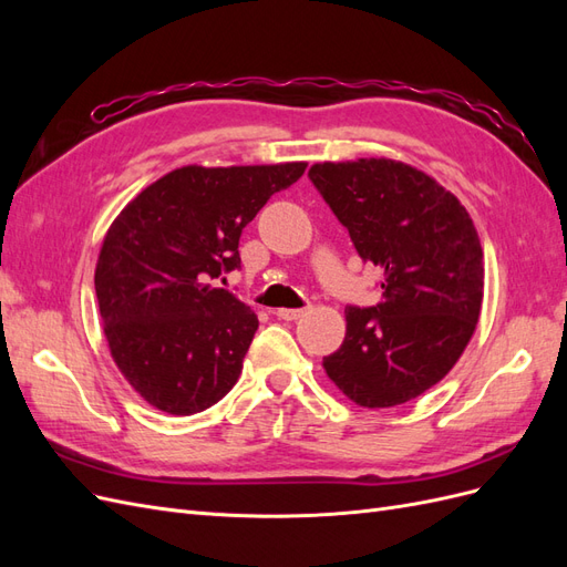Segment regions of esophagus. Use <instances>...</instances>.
Wrapping results in <instances>:
<instances>
[{"label":"esophagus","instance_id":"obj_1","mask_svg":"<svg viewBox=\"0 0 567 567\" xmlns=\"http://www.w3.org/2000/svg\"><path fill=\"white\" fill-rule=\"evenodd\" d=\"M274 315H277L284 321H296V319H300L305 315V310H288V307H286V310H277Z\"/></svg>","mask_w":567,"mask_h":567}]
</instances>
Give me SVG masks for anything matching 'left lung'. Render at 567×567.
I'll return each mask as SVG.
<instances>
[{
    "mask_svg": "<svg viewBox=\"0 0 567 567\" xmlns=\"http://www.w3.org/2000/svg\"><path fill=\"white\" fill-rule=\"evenodd\" d=\"M310 179L364 262L383 271L381 300L346 310V340L326 375L367 409L419 398L452 371L483 305V246L458 198L390 158L317 163Z\"/></svg>",
    "mask_w": 567,
    "mask_h": 567,
    "instance_id": "left-lung-1",
    "label": "left lung"
}]
</instances>
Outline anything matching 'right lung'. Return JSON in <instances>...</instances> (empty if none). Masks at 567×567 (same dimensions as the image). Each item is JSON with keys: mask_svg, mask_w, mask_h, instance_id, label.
<instances>
[{"mask_svg": "<svg viewBox=\"0 0 567 567\" xmlns=\"http://www.w3.org/2000/svg\"><path fill=\"white\" fill-rule=\"evenodd\" d=\"M305 167L184 165L113 219L94 271L99 315L115 367L151 406L192 416L236 385L257 317L213 279L241 265L244 227Z\"/></svg>", "mask_w": 567, "mask_h": 567, "instance_id": "right-lung-1", "label": "right lung"}]
</instances>
